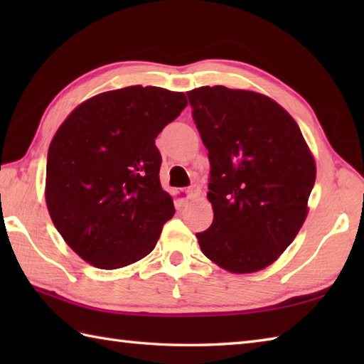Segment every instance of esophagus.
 <instances>
[{
	"instance_id": "esophagus-1",
	"label": "esophagus",
	"mask_w": 364,
	"mask_h": 364,
	"mask_svg": "<svg viewBox=\"0 0 364 364\" xmlns=\"http://www.w3.org/2000/svg\"><path fill=\"white\" fill-rule=\"evenodd\" d=\"M186 196L188 198H196L200 196V188L197 186V184H194V186H191L186 189Z\"/></svg>"
}]
</instances>
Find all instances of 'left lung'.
Listing matches in <instances>:
<instances>
[{"label":"left lung","instance_id":"8db88e82","mask_svg":"<svg viewBox=\"0 0 364 364\" xmlns=\"http://www.w3.org/2000/svg\"><path fill=\"white\" fill-rule=\"evenodd\" d=\"M208 149L211 227L197 239L206 258L233 274L267 267L308 214L314 158L301 131L266 95L225 86L188 92Z\"/></svg>","mask_w":364,"mask_h":364}]
</instances>
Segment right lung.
I'll use <instances>...</instances> for the list:
<instances>
[{
  "label": "right lung",
  "instance_id": "add662e5",
  "mask_svg": "<svg viewBox=\"0 0 364 364\" xmlns=\"http://www.w3.org/2000/svg\"><path fill=\"white\" fill-rule=\"evenodd\" d=\"M188 106L183 92L129 86L80 105L54 134L45 198L70 249L100 269L146 257L175 206L154 139Z\"/></svg>",
  "mask_w": 364,
  "mask_h": 364
}]
</instances>
